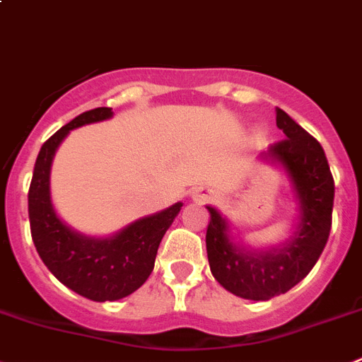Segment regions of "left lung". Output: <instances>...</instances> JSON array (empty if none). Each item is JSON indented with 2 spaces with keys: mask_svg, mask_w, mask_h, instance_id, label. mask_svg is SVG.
<instances>
[{
  "mask_svg": "<svg viewBox=\"0 0 362 362\" xmlns=\"http://www.w3.org/2000/svg\"><path fill=\"white\" fill-rule=\"evenodd\" d=\"M276 127L285 140L271 145L262 158L280 163L293 183L300 204L294 233L278 247L246 250L230 238L226 218L206 206L211 274L231 294L255 301L271 300L300 284L323 253L332 226L334 177L323 147L281 109H276Z\"/></svg>",
  "mask_w": 362,
  "mask_h": 362,
  "instance_id": "1",
  "label": "left lung"
}]
</instances>
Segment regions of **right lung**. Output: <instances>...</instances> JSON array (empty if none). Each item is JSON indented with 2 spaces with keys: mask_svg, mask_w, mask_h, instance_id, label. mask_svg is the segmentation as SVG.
<instances>
[{
  "mask_svg": "<svg viewBox=\"0 0 362 362\" xmlns=\"http://www.w3.org/2000/svg\"><path fill=\"white\" fill-rule=\"evenodd\" d=\"M111 107H97L73 118L42 144L28 190L30 231L49 273L68 289L93 301H115L140 289L152 269L159 242L183 203L138 218L105 238L86 237L59 218L49 195L55 151L71 129L111 118Z\"/></svg>",
  "mask_w": 362,
  "mask_h": 362,
  "instance_id": "add662e5",
  "label": "right lung"
}]
</instances>
